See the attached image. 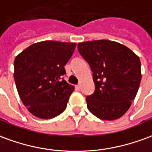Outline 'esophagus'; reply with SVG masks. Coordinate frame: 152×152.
<instances>
[{
    "label": "esophagus",
    "instance_id": "esophagus-1",
    "mask_svg": "<svg viewBox=\"0 0 152 152\" xmlns=\"http://www.w3.org/2000/svg\"><path fill=\"white\" fill-rule=\"evenodd\" d=\"M76 88L77 91H80V85H77V86H76Z\"/></svg>",
    "mask_w": 152,
    "mask_h": 152
}]
</instances>
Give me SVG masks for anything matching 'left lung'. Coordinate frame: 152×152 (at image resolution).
I'll return each mask as SVG.
<instances>
[{
    "label": "left lung",
    "instance_id": "8db88e82",
    "mask_svg": "<svg viewBox=\"0 0 152 152\" xmlns=\"http://www.w3.org/2000/svg\"><path fill=\"white\" fill-rule=\"evenodd\" d=\"M78 51L90 64L95 85L87 96V108L103 120L125 114L135 99L142 80L141 61L128 47L110 40L78 43Z\"/></svg>",
    "mask_w": 152,
    "mask_h": 152
}]
</instances>
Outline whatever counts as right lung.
Segmentation results:
<instances>
[{"label":"right lung","mask_w":152,"mask_h":152,"mask_svg":"<svg viewBox=\"0 0 152 152\" xmlns=\"http://www.w3.org/2000/svg\"><path fill=\"white\" fill-rule=\"evenodd\" d=\"M76 43L43 41L18 54L14 61V78L21 101L39 118L61 114L75 87L61 76L72 58Z\"/></svg>","instance_id":"1"}]
</instances>
